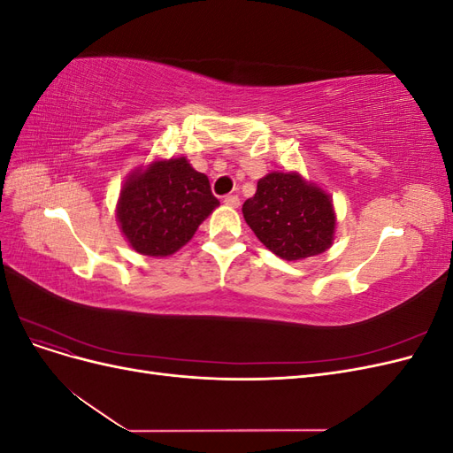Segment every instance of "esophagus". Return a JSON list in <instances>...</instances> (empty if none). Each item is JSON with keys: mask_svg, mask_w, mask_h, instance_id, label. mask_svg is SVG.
<instances>
[{"mask_svg": "<svg viewBox=\"0 0 453 453\" xmlns=\"http://www.w3.org/2000/svg\"><path fill=\"white\" fill-rule=\"evenodd\" d=\"M228 208H240V198L238 196H234V195H228V196H225V200H223Z\"/></svg>", "mask_w": 453, "mask_h": 453, "instance_id": "obj_1", "label": "esophagus"}]
</instances>
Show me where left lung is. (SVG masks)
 I'll return each mask as SVG.
<instances>
[{
  "label": "left lung",
  "mask_w": 453,
  "mask_h": 453,
  "mask_svg": "<svg viewBox=\"0 0 453 453\" xmlns=\"http://www.w3.org/2000/svg\"><path fill=\"white\" fill-rule=\"evenodd\" d=\"M242 211L260 243L283 260L321 255L334 242L333 196L298 172L266 173Z\"/></svg>",
  "instance_id": "left-lung-1"
}]
</instances>
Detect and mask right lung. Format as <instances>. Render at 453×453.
Wrapping results in <instances>:
<instances>
[{
	"mask_svg": "<svg viewBox=\"0 0 453 453\" xmlns=\"http://www.w3.org/2000/svg\"><path fill=\"white\" fill-rule=\"evenodd\" d=\"M219 205L210 180L187 157L155 158L132 170L120 187L117 223L130 248L170 257L195 236Z\"/></svg>",
	"mask_w": 453,
	"mask_h": 453,
	"instance_id": "1",
	"label": "right lung"
}]
</instances>
